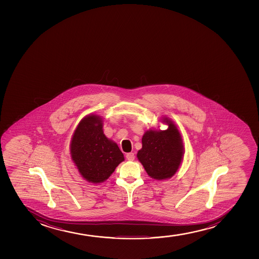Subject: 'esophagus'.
<instances>
[{
	"label": "esophagus",
	"mask_w": 259,
	"mask_h": 259,
	"mask_svg": "<svg viewBox=\"0 0 259 259\" xmlns=\"http://www.w3.org/2000/svg\"><path fill=\"white\" fill-rule=\"evenodd\" d=\"M126 158H127V160L128 161H134L135 160V154L134 153H128L127 155H126Z\"/></svg>",
	"instance_id": "34e87169"
}]
</instances>
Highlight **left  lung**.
I'll return each mask as SVG.
<instances>
[{
	"mask_svg": "<svg viewBox=\"0 0 259 259\" xmlns=\"http://www.w3.org/2000/svg\"><path fill=\"white\" fill-rule=\"evenodd\" d=\"M165 131L150 128L142 138L143 147L137 152V159L152 179L164 181L176 175L184 156V145L178 127L171 119L163 116Z\"/></svg>",
	"mask_w": 259,
	"mask_h": 259,
	"instance_id": "left-lung-1",
	"label": "left lung"
}]
</instances>
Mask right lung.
Wrapping results in <instances>:
<instances>
[{"label": "right lung", "instance_id": "1", "mask_svg": "<svg viewBox=\"0 0 259 259\" xmlns=\"http://www.w3.org/2000/svg\"><path fill=\"white\" fill-rule=\"evenodd\" d=\"M104 120L97 114H89L77 124L70 143L71 161L85 181L93 184L105 182L124 161L115 142L103 131Z\"/></svg>", "mask_w": 259, "mask_h": 259}]
</instances>
